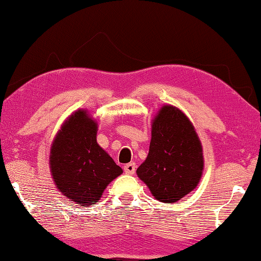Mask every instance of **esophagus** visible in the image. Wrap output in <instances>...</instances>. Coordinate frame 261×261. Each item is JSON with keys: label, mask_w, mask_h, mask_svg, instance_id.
<instances>
[{"label": "esophagus", "mask_w": 261, "mask_h": 261, "mask_svg": "<svg viewBox=\"0 0 261 261\" xmlns=\"http://www.w3.org/2000/svg\"><path fill=\"white\" fill-rule=\"evenodd\" d=\"M135 169H137V165H135L134 163L126 164V165L123 166L124 172H126L127 174H134V172H135Z\"/></svg>", "instance_id": "esophagus-1"}]
</instances>
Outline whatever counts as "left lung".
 Wrapping results in <instances>:
<instances>
[{"label":"left lung","instance_id":"8db88e82","mask_svg":"<svg viewBox=\"0 0 261 261\" xmlns=\"http://www.w3.org/2000/svg\"><path fill=\"white\" fill-rule=\"evenodd\" d=\"M203 171L202 145L179 109L164 106L152 124L147 158L138 177L160 202L174 203L194 190Z\"/></svg>","mask_w":261,"mask_h":261}]
</instances>
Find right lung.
I'll list each match as a JSON object with an SVG mask.
<instances>
[{
  "instance_id": "add662e5",
  "label": "right lung",
  "mask_w": 261,
  "mask_h": 261,
  "mask_svg": "<svg viewBox=\"0 0 261 261\" xmlns=\"http://www.w3.org/2000/svg\"><path fill=\"white\" fill-rule=\"evenodd\" d=\"M97 124L85 110L69 117L57 134L49 165L53 180L67 198L81 206L98 202L110 181L122 173L96 141Z\"/></svg>"
}]
</instances>
